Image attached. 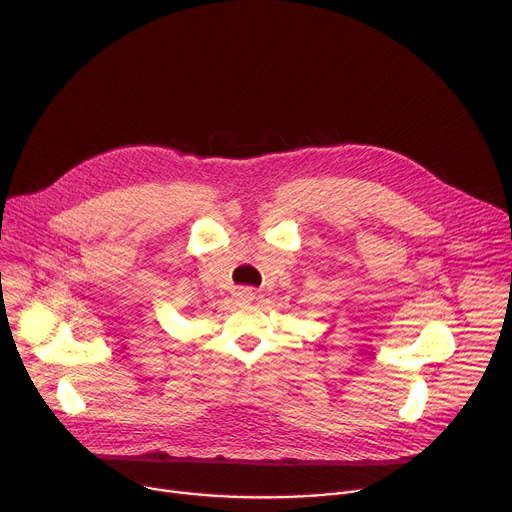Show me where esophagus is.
I'll use <instances>...</instances> for the list:
<instances>
[{
    "mask_svg": "<svg viewBox=\"0 0 512 512\" xmlns=\"http://www.w3.org/2000/svg\"><path fill=\"white\" fill-rule=\"evenodd\" d=\"M239 300H243V302H249V300H253V292L249 290V288H243L239 294Z\"/></svg>",
    "mask_w": 512,
    "mask_h": 512,
    "instance_id": "34e87169",
    "label": "esophagus"
}]
</instances>
